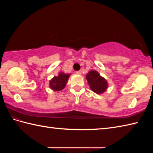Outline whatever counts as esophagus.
I'll return each instance as SVG.
<instances>
[{"instance_id":"esophagus-1","label":"esophagus","mask_w":153,"mask_h":153,"mask_svg":"<svg viewBox=\"0 0 153 153\" xmlns=\"http://www.w3.org/2000/svg\"><path fill=\"white\" fill-rule=\"evenodd\" d=\"M76 74H78V75H81V74H82V70H79V71H76Z\"/></svg>"}]
</instances>
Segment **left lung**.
<instances>
[{"label": "left lung", "mask_w": 153, "mask_h": 153, "mask_svg": "<svg viewBox=\"0 0 153 153\" xmlns=\"http://www.w3.org/2000/svg\"><path fill=\"white\" fill-rule=\"evenodd\" d=\"M86 79L91 89L97 94H102L108 88L107 81L96 70L89 71L86 76Z\"/></svg>", "instance_id": "1"}]
</instances>
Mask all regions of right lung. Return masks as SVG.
Wrapping results in <instances>:
<instances>
[{"instance_id": "add662e5", "label": "right lung", "mask_w": 153, "mask_h": 153, "mask_svg": "<svg viewBox=\"0 0 153 153\" xmlns=\"http://www.w3.org/2000/svg\"><path fill=\"white\" fill-rule=\"evenodd\" d=\"M70 76V74L60 72L58 76H54L49 82L50 88L54 91H60L62 90L68 82V78Z\"/></svg>"}]
</instances>
